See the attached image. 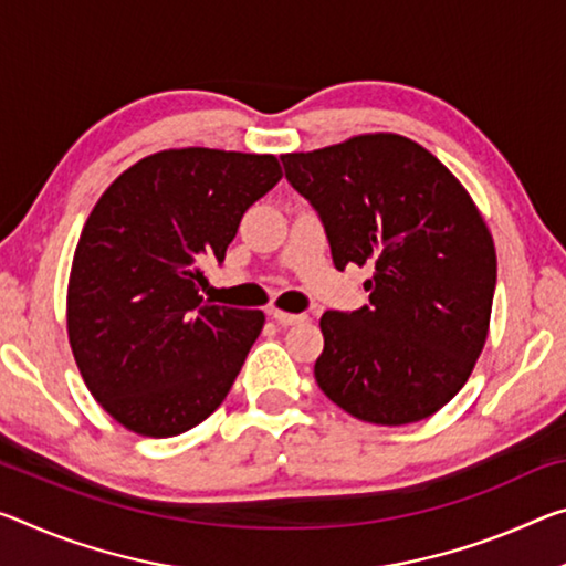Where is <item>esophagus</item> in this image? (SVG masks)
<instances>
[{"label": "esophagus", "mask_w": 566, "mask_h": 566, "mask_svg": "<svg viewBox=\"0 0 566 566\" xmlns=\"http://www.w3.org/2000/svg\"><path fill=\"white\" fill-rule=\"evenodd\" d=\"M269 315H272L276 325H282V327L297 325V322L304 319V315H290V312H282V310H269Z\"/></svg>", "instance_id": "1"}]
</instances>
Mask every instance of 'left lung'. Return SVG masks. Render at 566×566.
I'll return each instance as SVG.
<instances>
[{"mask_svg":"<svg viewBox=\"0 0 566 566\" xmlns=\"http://www.w3.org/2000/svg\"><path fill=\"white\" fill-rule=\"evenodd\" d=\"M343 272L370 264V302L325 312L322 392L349 416L406 426L463 388L489 335L496 249L476 203L433 154L396 133L282 156Z\"/></svg>","mask_w":566,"mask_h":566,"instance_id":"1","label":"left lung"}]
</instances>
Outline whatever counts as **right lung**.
Segmentation results:
<instances>
[{
  "instance_id": "right-lung-1",
  "label": "right lung",
  "mask_w": 566,
  "mask_h": 566,
  "mask_svg": "<svg viewBox=\"0 0 566 566\" xmlns=\"http://www.w3.org/2000/svg\"><path fill=\"white\" fill-rule=\"evenodd\" d=\"M274 156L160 150L107 186L80 234L67 335L93 398L133 433L178 436L217 410L264 315L203 302L247 209L280 184Z\"/></svg>"
}]
</instances>
